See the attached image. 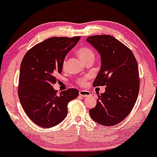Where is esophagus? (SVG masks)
<instances>
[{
    "label": "esophagus",
    "mask_w": 157,
    "mask_h": 157,
    "mask_svg": "<svg viewBox=\"0 0 157 157\" xmlns=\"http://www.w3.org/2000/svg\"><path fill=\"white\" fill-rule=\"evenodd\" d=\"M79 94H80V96L82 97H89L91 95V93L89 91H85V90H80L79 91Z\"/></svg>",
    "instance_id": "esophagus-1"
}]
</instances>
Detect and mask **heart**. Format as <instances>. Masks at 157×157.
<instances>
[{
    "label": "heart",
    "mask_w": 157,
    "mask_h": 157,
    "mask_svg": "<svg viewBox=\"0 0 157 157\" xmlns=\"http://www.w3.org/2000/svg\"><path fill=\"white\" fill-rule=\"evenodd\" d=\"M77 55H78L79 57H80V58L83 61L84 63H86L88 62H90V61H93L94 62V60L95 52L92 48L89 47V46H81L80 48H79L78 49H77ZM66 63H67V59H66V57H65L62 63L63 68H66ZM88 78H89V77L88 76L80 77V78L77 79V83L83 86V85L86 84Z\"/></svg>",
    "instance_id": "b5f03b06"
}]
</instances>
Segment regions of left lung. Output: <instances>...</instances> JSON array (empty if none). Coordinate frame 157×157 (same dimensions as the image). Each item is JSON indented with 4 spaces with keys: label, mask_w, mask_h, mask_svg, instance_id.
I'll list each match as a JSON object with an SVG mask.
<instances>
[{
    "label": "left lung",
    "mask_w": 157,
    "mask_h": 157,
    "mask_svg": "<svg viewBox=\"0 0 157 157\" xmlns=\"http://www.w3.org/2000/svg\"><path fill=\"white\" fill-rule=\"evenodd\" d=\"M86 40L102 59L93 86H106L89 111L90 116L102 125H115L127 117L136 103L140 90L137 62L130 48L113 36L93 35Z\"/></svg>",
    "instance_id": "obj_1"
}]
</instances>
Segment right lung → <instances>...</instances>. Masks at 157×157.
Returning a JSON list of instances; mask_svg holds the SVG:
<instances>
[{
	"instance_id": "right-lung-1",
	"label": "right lung",
	"mask_w": 157,
	"mask_h": 157,
	"mask_svg": "<svg viewBox=\"0 0 157 157\" xmlns=\"http://www.w3.org/2000/svg\"><path fill=\"white\" fill-rule=\"evenodd\" d=\"M73 37H54L30 48L21 65L18 97L25 113L36 125L54 127L60 123L68 113V103L78 97L76 89L60 94L52 87L62 72L66 55L80 40Z\"/></svg>"
}]
</instances>
